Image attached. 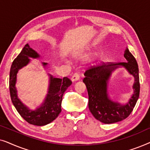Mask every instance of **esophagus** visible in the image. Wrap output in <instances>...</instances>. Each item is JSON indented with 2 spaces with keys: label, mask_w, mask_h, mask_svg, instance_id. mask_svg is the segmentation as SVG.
Segmentation results:
<instances>
[{
  "label": "esophagus",
  "mask_w": 150,
  "mask_h": 150,
  "mask_svg": "<svg viewBox=\"0 0 150 150\" xmlns=\"http://www.w3.org/2000/svg\"><path fill=\"white\" fill-rule=\"evenodd\" d=\"M79 80H80V74L79 73H75L73 75L72 78H71V81L74 82L79 81Z\"/></svg>",
  "instance_id": "34e87169"
}]
</instances>
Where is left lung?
<instances>
[{"instance_id":"8db88e82","label":"left lung","mask_w":150,"mask_h":150,"mask_svg":"<svg viewBox=\"0 0 150 150\" xmlns=\"http://www.w3.org/2000/svg\"><path fill=\"white\" fill-rule=\"evenodd\" d=\"M124 56L127 62L103 63L102 65L93 66L85 73L83 83L87 87L89 95V108L96 120L104 124H113L128 117L132 111L139 97L138 64L128 48L125 50ZM123 67L135 79L133 93L125 105L115 102L108 93V83L112 72L119 67Z\"/></svg>"}]
</instances>
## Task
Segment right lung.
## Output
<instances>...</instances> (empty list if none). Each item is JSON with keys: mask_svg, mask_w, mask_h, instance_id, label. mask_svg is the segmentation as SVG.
Wrapping results in <instances>:
<instances>
[{"mask_svg": "<svg viewBox=\"0 0 150 150\" xmlns=\"http://www.w3.org/2000/svg\"><path fill=\"white\" fill-rule=\"evenodd\" d=\"M40 57V55L28 44L24 46L21 52L12 63L9 74V91L12 103L22 117L30 124L42 126L50 124L58 117L61 111L63 95L71 85V81L67 77L61 79L49 74L48 91L44 101L35 110L26 107L18 97L16 87L17 74L20 69L30 63V58L38 59ZM42 65L46 67L48 63L43 62Z\"/></svg>", "mask_w": 150, "mask_h": 150, "instance_id": "add662e5", "label": "right lung"}]
</instances>
